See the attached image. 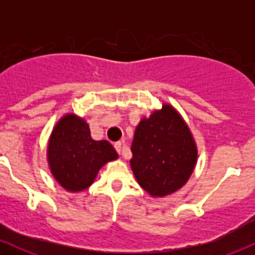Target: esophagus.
Instances as JSON below:
<instances>
[{"instance_id": "esophagus-1", "label": "esophagus", "mask_w": 255, "mask_h": 255, "mask_svg": "<svg viewBox=\"0 0 255 255\" xmlns=\"http://www.w3.org/2000/svg\"><path fill=\"white\" fill-rule=\"evenodd\" d=\"M114 146H115V150L118 151L120 154H121L122 153V142L121 141L115 142V145H114Z\"/></svg>"}]
</instances>
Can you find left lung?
<instances>
[{
	"label": "left lung",
	"instance_id": "8db88e82",
	"mask_svg": "<svg viewBox=\"0 0 255 255\" xmlns=\"http://www.w3.org/2000/svg\"><path fill=\"white\" fill-rule=\"evenodd\" d=\"M131 170L152 197L178 191L191 177L198 151L188 126L171 105L142 119L131 142Z\"/></svg>",
	"mask_w": 255,
	"mask_h": 255
}]
</instances>
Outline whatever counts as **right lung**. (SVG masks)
I'll return each mask as SVG.
<instances>
[{
    "label": "right lung",
    "mask_w": 255,
    "mask_h": 255,
    "mask_svg": "<svg viewBox=\"0 0 255 255\" xmlns=\"http://www.w3.org/2000/svg\"><path fill=\"white\" fill-rule=\"evenodd\" d=\"M118 158L113 145L107 140H93L89 125L74 114L64 115L49 139L48 163L51 174L69 192L89 188L99 169Z\"/></svg>",
    "instance_id": "obj_1"
}]
</instances>
